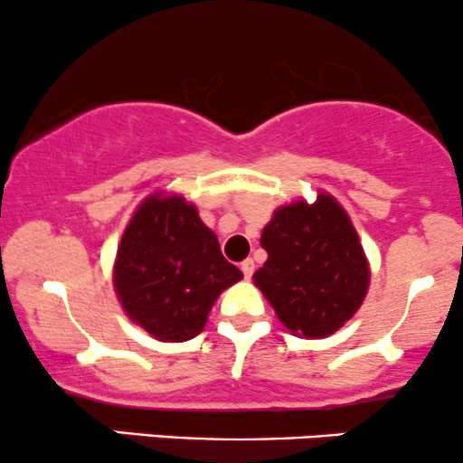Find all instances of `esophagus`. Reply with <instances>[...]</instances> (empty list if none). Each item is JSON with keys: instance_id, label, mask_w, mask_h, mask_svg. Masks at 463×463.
<instances>
[{"instance_id": "1", "label": "esophagus", "mask_w": 463, "mask_h": 463, "mask_svg": "<svg viewBox=\"0 0 463 463\" xmlns=\"http://www.w3.org/2000/svg\"><path fill=\"white\" fill-rule=\"evenodd\" d=\"M239 268H241V272H243V276H246V279H250V276L254 274V261H252V259H246V261L239 265Z\"/></svg>"}]
</instances>
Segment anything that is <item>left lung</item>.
<instances>
[{
    "instance_id": "obj_1",
    "label": "left lung",
    "mask_w": 463,
    "mask_h": 463,
    "mask_svg": "<svg viewBox=\"0 0 463 463\" xmlns=\"http://www.w3.org/2000/svg\"><path fill=\"white\" fill-rule=\"evenodd\" d=\"M268 261L254 285L279 320L298 337L320 339L357 313L370 287V265L357 231L333 195L279 206L263 228Z\"/></svg>"
}]
</instances>
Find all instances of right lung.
Wrapping results in <instances>:
<instances>
[{
    "label": "right lung",
    "instance_id": "1",
    "mask_svg": "<svg viewBox=\"0 0 463 463\" xmlns=\"http://www.w3.org/2000/svg\"><path fill=\"white\" fill-rule=\"evenodd\" d=\"M241 279L198 209L163 191L137 206L113 268L126 316L158 342H187L202 333L217 296Z\"/></svg>",
    "mask_w": 463,
    "mask_h": 463
}]
</instances>
